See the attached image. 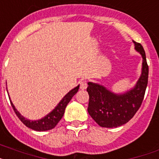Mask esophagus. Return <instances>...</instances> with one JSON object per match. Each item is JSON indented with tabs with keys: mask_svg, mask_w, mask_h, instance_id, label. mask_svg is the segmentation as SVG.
<instances>
[{
	"mask_svg": "<svg viewBox=\"0 0 159 159\" xmlns=\"http://www.w3.org/2000/svg\"><path fill=\"white\" fill-rule=\"evenodd\" d=\"M87 86V82H86V81L80 82V88H81V90H85V89H86Z\"/></svg>",
	"mask_w": 159,
	"mask_h": 159,
	"instance_id": "obj_1",
	"label": "esophagus"
}]
</instances>
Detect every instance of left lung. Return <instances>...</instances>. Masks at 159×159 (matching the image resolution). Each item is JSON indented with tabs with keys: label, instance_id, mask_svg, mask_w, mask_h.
Returning a JSON list of instances; mask_svg holds the SVG:
<instances>
[{
	"label": "left lung",
	"instance_id": "8db88e82",
	"mask_svg": "<svg viewBox=\"0 0 159 159\" xmlns=\"http://www.w3.org/2000/svg\"><path fill=\"white\" fill-rule=\"evenodd\" d=\"M143 58L142 71L135 87L123 94H114L104 86L88 82V113L99 126L116 128L129 122L140 108L148 84L149 66L143 47L133 41Z\"/></svg>",
	"mask_w": 159,
	"mask_h": 159
}]
</instances>
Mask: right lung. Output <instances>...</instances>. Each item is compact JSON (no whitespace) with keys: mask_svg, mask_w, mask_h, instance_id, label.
Segmentation results:
<instances>
[{"mask_svg":"<svg viewBox=\"0 0 159 159\" xmlns=\"http://www.w3.org/2000/svg\"><path fill=\"white\" fill-rule=\"evenodd\" d=\"M78 89H79V86H77V87H75L74 89L70 90L62 98V100L59 102V104L56 107V108L52 112H50L49 114L47 115L46 116L42 118L41 120H39L30 121L29 120L25 119L22 116H21V114L18 112V111L16 110L15 107L12 103L11 101H10V103H11V106L13 107V109H14V112L17 115V116L19 118L20 120L22 121L24 125H26V127L30 128V129H33V130H35V131H47V130H50V129H54L57 126L58 122L63 117L65 107H66V106H67L68 103L69 102V101L71 100V98H73V95L78 91Z\"/></svg>","mask_w":159,"mask_h":159,"instance_id":"obj_1","label":"right lung"}]
</instances>
